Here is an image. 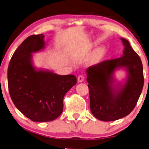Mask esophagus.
Here are the masks:
<instances>
[{
  "instance_id": "34e87169",
  "label": "esophagus",
  "mask_w": 149,
  "mask_h": 149,
  "mask_svg": "<svg viewBox=\"0 0 149 149\" xmlns=\"http://www.w3.org/2000/svg\"><path fill=\"white\" fill-rule=\"evenodd\" d=\"M84 79V77L82 75H79V76L77 77V81H78V82H82Z\"/></svg>"
}]
</instances>
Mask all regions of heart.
Masks as SVG:
<instances>
[{"label": "heart", "mask_w": 149, "mask_h": 149, "mask_svg": "<svg viewBox=\"0 0 149 149\" xmlns=\"http://www.w3.org/2000/svg\"><path fill=\"white\" fill-rule=\"evenodd\" d=\"M106 53V49L104 47H99L95 50V51L93 52L91 57L89 58L88 63L91 65H95L98 63L102 58L104 57V56L105 55Z\"/></svg>", "instance_id": "b5f03b06"}]
</instances>
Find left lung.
<instances>
[{
  "mask_svg": "<svg viewBox=\"0 0 149 149\" xmlns=\"http://www.w3.org/2000/svg\"><path fill=\"white\" fill-rule=\"evenodd\" d=\"M121 40L124 46L121 57L104 61L86 70L91 111L103 121L117 120L130 113L143 88L141 59L126 39ZM121 68H124L128 75L124 83H117L114 72Z\"/></svg>",
  "mask_w": 149,
  "mask_h": 149,
  "instance_id": "8db88e82",
  "label": "left lung"
}]
</instances>
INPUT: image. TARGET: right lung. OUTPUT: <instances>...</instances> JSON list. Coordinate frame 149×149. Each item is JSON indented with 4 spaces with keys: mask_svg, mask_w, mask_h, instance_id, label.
Wrapping results in <instances>:
<instances>
[{
    "mask_svg": "<svg viewBox=\"0 0 149 149\" xmlns=\"http://www.w3.org/2000/svg\"><path fill=\"white\" fill-rule=\"evenodd\" d=\"M43 34L27 38L8 67L9 92L15 106L33 121H53L62 113L63 98L76 84L74 75H58L33 66L32 53L45 48Z\"/></svg>",
    "mask_w": 149,
    "mask_h": 149,
    "instance_id": "right-lung-1",
    "label": "right lung"
}]
</instances>
